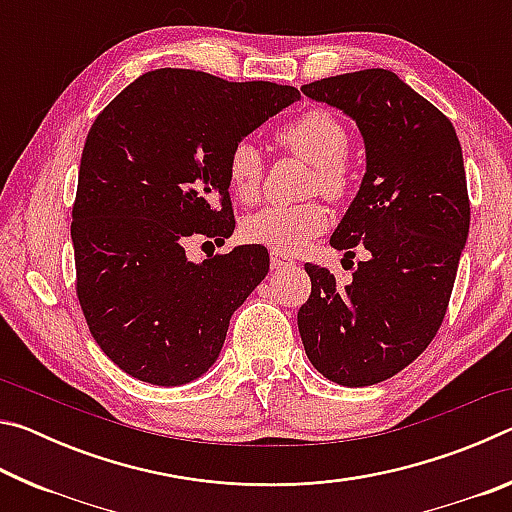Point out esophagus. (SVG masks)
Here are the masks:
<instances>
[{"label": "esophagus", "instance_id": "obj_1", "mask_svg": "<svg viewBox=\"0 0 512 512\" xmlns=\"http://www.w3.org/2000/svg\"><path fill=\"white\" fill-rule=\"evenodd\" d=\"M296 264V259L284 255V253H277V250H271V268L273 271H284V268H289Z\"/></svg>", "mask_w": 512, "mask_h": 512}]
</instances>
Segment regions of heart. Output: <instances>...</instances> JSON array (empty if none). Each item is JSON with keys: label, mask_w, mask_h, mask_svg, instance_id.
<instances>
[{"label": "heart", "mask_w": 512, "mask_h": 512, "mask_svg": "<svg viewBox=\"0 0 512 512\" xmlns=\"http://www.w3.org/2000/svg\"><path fill=\"white\" fill-rule=\"evenodd\" d=\"M277 140L291 153L314 164L311 187L320 194L341 201L350 192L352 171L345 160L350 149V131L343 121L325 108H309L287 121ZM225 178L232 196L241 203H253L264 180V158L257 144L239 140L225 158ZM327 228L325 207L316 201L298 205H266L248 214L241 223V237L248 244L266 246L277 253L291 255L305 248L311 239Z\"/></svg>", "instance_id": "b5f03b06"}]
</instances>
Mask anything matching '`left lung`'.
Returning <instances> with one entry per match:
<instances>
[{"label": "left lung", "instance_id": "1", "mask_svg": "<svg viewBox=\"0 0 512 512\" xmlns=\"http://www.w3.org/2000/svg\"><path fill=\"white\" fill-rule=\"evenodd\" d=\"M309 99L357 121L366 176L329 244L366 248L352 280L305 264L311 296L298 311L320 375L359 388L397 375L443 325L470 230L463 151L443 112L397 74L372 67L302 85Z\"/></svg>", "mask_w": 512, "mask_h": 512}]
</instances>
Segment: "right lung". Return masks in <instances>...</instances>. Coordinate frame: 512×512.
Listing matches in <instances>:
<instances>
[{
	"mask_svg": "<svg viewBox=\"0 0 512 512\" xmlns=\"http://www.w3.org/2000/svg\"><path fill=\"white\" fill-rule=\"evenodd\" d=\"M296 99L291 85L164 67L94 119L72 207L76 298L94 341L131 377L180 386L219 357L268 250L237 246L194 264L185 244L232 235L225 158Z\"/></svg>",
	"mask_w": 512,
	"mask_h": 512,
	"instance_id": "1",
	"label": "right lung"
}]
</instances>
